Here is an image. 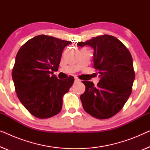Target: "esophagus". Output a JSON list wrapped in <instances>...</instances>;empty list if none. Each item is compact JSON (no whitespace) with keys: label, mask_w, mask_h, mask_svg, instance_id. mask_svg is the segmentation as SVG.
<instances>
[{"label":"esophagus","mask_w":150,"mask_h":150,"mask_svg":"<svg viewBox=\"0 0 150 150\" xmlns=\"http://www.w3.org/2000/svg\"><path fill=\"white\" fill-rule=\"evenodd\" d=\"M75 82H76H76H79V81L77 79H75Z\"/></svg>","instance_id":"obj_1"}]
</instances>
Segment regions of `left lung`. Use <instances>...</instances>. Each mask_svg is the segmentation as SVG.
Wrapping results in <instances>:
<instances>
[{"instance_id":"obj_1","label":"left lung","mask_w":150,"mask_h":150,"mask_svg":"<svg viewBox=\"0 0 150 150\" xmlns=\"http://www.w3.org/2000/svg\"><path fill=\"white\" fill-rule=\"evenodd\" d=\"M77 45L94 49V68L101 76L97 86L82 81L86 87L81 96L84 110L100 120L111 117L120 111L132 93L135 72L130 52L121 41L109 35Z\"/></svg>"}]
</instances>
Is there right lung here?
Wrapping results in <instances>:
<instances>
[{
  "label": "right lung",
  "instance_id": "right-lung-1",
  "mask_svg": "<svg viewBox=\"0 0 150 150\" xmlns=\"http://www.w3.org/2000/svg\"><path fill=\"white\" fill-rule=\"evenodd\" d=\"M71 43L40 35L27 41L16 54L12 71L16 92L37 118H50L61 110L63 96L74 79L70 76L59 80L53 71L58 70L63 49Z\"/></svg>",
  "mask_w": 150,
  "mask_h": 150
}]
</instances>
